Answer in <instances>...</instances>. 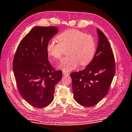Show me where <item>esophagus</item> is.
Instances as JSON below:
<instances>
[{"label": "esophagus", "mask_w": 132, "mask_h": 132, "mask_svg": "<svg viewBox=\"0 0 132 132\" xmlns=\"http://www.w3.org/2000/svg\"><path fill=\"white\" fill-rule=\"evenodd\" d=\"M63 74L65 75V76H66V75H68L69 74V72L68 71H63Z\"/></svg>", "instance_id": "esophagus-1"}]
</instances>
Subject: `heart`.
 Masks as SVG:
<instances>
[{
    "label": "heart",
    "mask_w": 132,
    "mask_h": 132,
    "mask_svg": "<svg viewBox=\"0 0 132 132\" xmlns=\"http://www.w3.org/2000/svg\"><path fill=\"white\" fill-rule=\"evenodd\" d=\"M57 41L52 40L47 45L48 55L55 60L60 59L67 49L66 57L63 59L59 68L69 71L75 69L79 63L88 64L96 52V43L93 37L77 29L64 31L56 36Z\"/></svg>",
    "instance_id": "b5f03b06"
}]
</instances>
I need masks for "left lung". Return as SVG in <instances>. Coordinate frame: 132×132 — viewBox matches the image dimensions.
Masks as SVG:
<instances>
[{
  "label": "left lung",
  "instance_id": "8db88e82",
  "mask_svg": "<svg viewBox=\"0 0 132 132\" xmlns=\"http://www.w3.org/2000/svg\"><path fill=\"white\" fill-rule=\"evenodd\" d=\"M95 56L83 70L71 73L73 98L80 105L91 107L107 95L116 71L114 55L108 39L99 29Z\"/></svg>",
  "mask_w": 132,
  "mask_h": 132
}]
</instances>
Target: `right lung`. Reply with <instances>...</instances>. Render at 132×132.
Here are the masks:
<instances>
[{"label": "right lung", "instance_id": "add662e5", "mask_svg": "<svg viewBox=\"0 0 132 132\" xmlns=\"http://www.w3.org/2000/svg\"><path fill=\"white\" fill-rule=\"evenodd\" d=\"M54 26L34 27L22 39L14 55L13 68L22 97L36 108L46 107L54 99L55 86L62 71H54L48 60L47 45L57 33Z\"/></svg>", "mask_w": 132, "mask_h": 132}]
</instances>
